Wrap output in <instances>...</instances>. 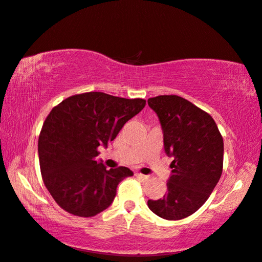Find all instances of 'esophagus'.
Returning <instances> with one entry per match:
<instances>
[{
    "label": "esophagus",
    "mask_w": 262,
    "mask_h": 262,
    "mask_svg": "<svg viewBox=\"0 0 262 262\" xmlns=\"http://www.w3.org/2000/svg\"><path fill=\"white\" fill-rule=\"evenodd\" d=\"M135 176L138 177V178H140V180H142V181H146V180H148V176L143 175V173H140V172H136V173H135Z\"/></svg>",
    "instance_id": "obj_1"
}]
</instances>
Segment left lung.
<instances>
[{"mask_svg":"<svg viewBox=\"0 0 262 262\" xmlns=\"http://www.w3.org/2000/svg\"><path fill=\"white\" fill-rule=\"evenodd\" d=\"M163 130L164 151L173 161L163 198L148 207L168 221L189 217L212 193L223 172L224 142L217 124L192 102L178 95L148 99Z\"/></svg>","mask_w":262,"mask_h":262,"instance_id":"1","label":"left lung"}]
</instances>
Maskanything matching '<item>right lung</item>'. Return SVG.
Listing matches in <instances>:
<instances>
[{
	"instance_id": "add662e5",
	"label": "right lung",
	"mask_w": 262,
	"mask_h": 262,
	"mask_svg": "<svg viewBox=\"0 0 262 262\" xmlns=\"http://www.w3.org/2000/svg\"><path fill=\"white\" fill-rule=\"evenodd\" d=\"M144 106L143 99L87 92L69 97L50 112L38 139L40 172L66 212L93 217L113 203L118 184L133 171L126 167L107 170L97 162L98 147H107Z\"/></svg>"
}]
</instances>
